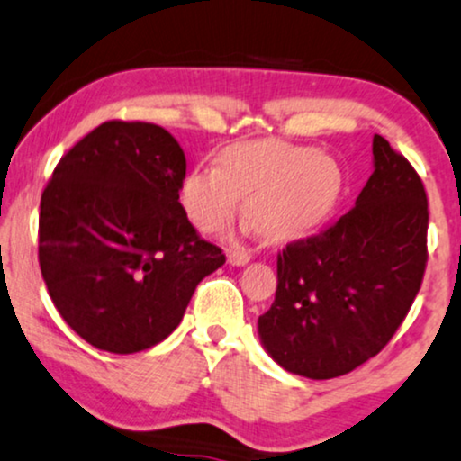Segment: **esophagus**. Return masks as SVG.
<instances>
[{"instance_id":"esophagus-1","label":"esophagus","mask_w":461,"mask_h":461,"mask_svg":"<svg viewBox=\"0 0 461 461\" xmlns=\"http://www.w3.org/2000/svg\"><path fill=\"white\" fill-rule=\"evenodd\" d=\"M226 258H229V265L232 267H246L249 263L248 252H229L226 254Z\"/></svg>"}]
</instances>
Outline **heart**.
Listing matches in <instances>:
<instances>
[{
	"label": "heart",
	"mask_w": 461,
	"mask_h": 461,
	"mask_svg": "<svg viewBox=\"0 0 461 461\" xmlns=\"http://www.w3.org/2000/svg\"><path fill=\"white\" fill-rule=\"evenodd\" d=\"M342 192V168L314 147L254 140L226 147L215 168H194L181 181L187 220L204 235L224 230L246 198L249 226L269 243L310 235L333 212Z\"/></svg>",
	"instance_id": "b5f03b06"
}]
</instances>
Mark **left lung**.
I'll return each instance as SVG.
<instances>
[{
  "label": "left lung",
  "instance_id": "1",
  "mask_svg": "<svg viewBox=\"0 0 461 461\" xmlns=\"http://www.w3.org/2000/svg\"><path fill=\"white\" fill-rule=\"evenodd\" d=\"M374 173L355 207L277 257V291L258 338L277 366L327 380L393 338L428 263V198L404 156L374 134Z\"/></svg>",
  "mask_w": 461,
  "mask_h": 461
}]
</instances>
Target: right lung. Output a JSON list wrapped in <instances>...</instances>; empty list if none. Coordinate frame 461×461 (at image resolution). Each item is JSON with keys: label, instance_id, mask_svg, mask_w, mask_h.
<instances>
[{"label": "right lung", "instance_id": "add662e5", "mask_svg": "<svg viewBox=\"0 0 461 461\" xmlns=\"http://www.w3.org/2000/svg\"><path fill=\"white\" fill-rule=\"evenodd\" d=\"M185 156L153 123L106 122L53 170L38 258L57 312L94 348L132 355L177 329L198 282L224 265L179 203Z\"/></svg>", "mask_w": 461, "mask_h": 461}]
</instances>
